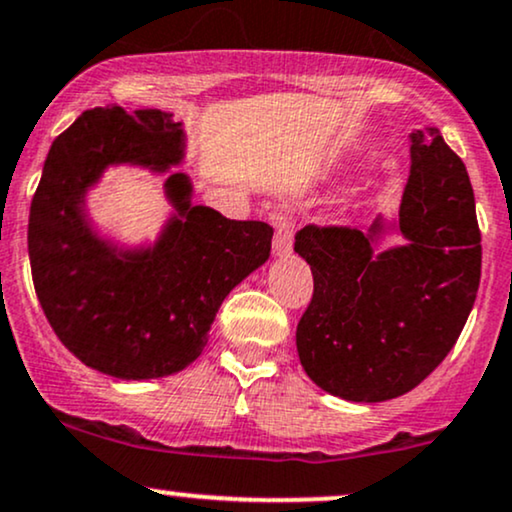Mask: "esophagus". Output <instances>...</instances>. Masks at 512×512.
I'll list each match as a JSON object with an SVG mask.
<instances>
[{"instance_id":"obj_1","label":"esophagus","mask_w":512,"mask_h":512,"mask_svg":"<svg viewBox=\"0 0 512 512\" xmlns=\"http://www.w3.org/2000/svg\"><path fill=\"white\" fill-rule=\"evenodd\" d=\"M293 252V224L291 221H279L274 233V255L286 257Z\"/></svg>"}]
</instances>
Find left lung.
Segmentation results:
<instances>
[{
  "mask_svg": "<svg viewBox=\"0 0 512 512\" xmlns=\"http://www.w3.org/2000/svg\"><path fill=\"white\" fill-rule=\"evenodd\" d=\"M403 246L378 250L386 235ZM474 193L439 128L410 133V176L393 219L367 233L305 226L295 252L315 293L295 331L300 365L319 389L381 403L424 381L451 353L482 276Z\"/></svg>",
  "mask_w": 512,
  "mask_h": 512,
  "instance_id": "obj_1",
  "label": "left lung"
}]
</instances>
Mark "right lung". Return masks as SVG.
<instances>
[{
    "label": "right lung",
    "mask_w": 512,
    "mask_h": 512,
    "mask_svg": "<svg viewBox=\"0 0 512 512\" xmlns=\"http://www.w3.org/2000/svg\"><path fill=\"white\" fill-rule=\"evenodd\" d=\"M186 133L174 114L83 112L49 147L28 219L33 283L59 341L83 365L126 381L181 372L200 357L221 303L269 260L272 226L233 221L193 205L183 171ZM167 174L175 212L155 244L128 249L104 239L87 193L109 165Z\"/></svg>",
    "instance_id": "obj_1"
}]
</instances>
